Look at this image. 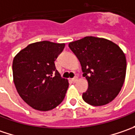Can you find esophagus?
I'll return each instance as SVG.
<instances>
[{"label":"esophagus","instance_id":"obj_1","mask_svg":"<svg viewBox=\"0 0 135 135\" xmlns=\"http://www.w3.org/2000/svg\"><path fill=\"white\" fill-rule=\"evenodd\" d=\"M77 80H78L77 76H74V78H72V79H71V80H72V82H73V83H76V82L77 81Z\"/></svg>","mask_w":135,"mask_h":135}]
</instances>
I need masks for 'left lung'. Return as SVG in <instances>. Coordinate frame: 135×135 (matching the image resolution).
I'll return each mask as SVG.
<instances>
[{
    "label": "left lung",
    "mask_w": 135,
    "mask_h": 135,
    "mask_svg": "<svg viewBox=\"0 0 135 135\" xmlns=\"http://www.w3.org/2000/svg\"><path fill=\"white\" fill-rule=\"evenodd\" d=\"M68 46L80 61L89 83L83 94L84 101L102 106L113 101L121 90L126 74V59L120 47L109 40L91 36Z\"/></svg>",
    "instance_id": "obj_1"
}]
</instances>
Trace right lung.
Returning a JSON list of instances; mask_svg holds the SVG:
<instances>
[{
  "mask_svg": "<svg viewBox=\"0 0 135 135\" xmlns=\"http://www.w3.org/2000/svg\"><path fill=\"white\" fill-rule=\"evenodd\" d=\"M65 46L47 40L37 42L29 44L14 57L16 89L22 100L35 110H52L65 98L69 83L61 77L55 65Z\"/></svg>",
  "mask_w": 135,
  "mask_h": 135,
  "instance_id": "obj_1",
  "label": "right lung"
}]
</instances>
